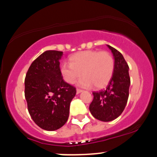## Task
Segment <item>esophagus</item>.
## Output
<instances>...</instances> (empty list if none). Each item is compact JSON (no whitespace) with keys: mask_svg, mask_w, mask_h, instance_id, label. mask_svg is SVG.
I'll use <instances>...</instances> for the list:
<instances>
[{"mask_svg":"<svg viewBox=\"0 0 157 157\" xmlns=\"http://www.w3.org/2000/svg\"><path fill=\"white\" fill-rule=\"evenodd\" d=\"M82 91H83V90H81V89H77V90H76V94H80V93H82Z\"/></svg>","mask_w":157,"mask_h":157,"instance_id":"esophagus-1","label":"esophagus"}]
</instances>
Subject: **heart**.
<instances>
[{
    "label": "heart",
    "mask_w": 157,
    "mask_h": 157,
    "mask_svg": "<svg viewBox=\"0 0 157 157\" xmlns=\"http://www.w3.org/2000/svg\"><path fill=\"white\" fill-rule=\"evenodd\" d=\"M70 61L62 63L60 67L63 78L67 83L74 84L83 75L78 82V85L82 87H105L114 70V59L107 52L88 50L77 52L70 57Z\"/></svg>",
    "instance_id": "b5f03b06"
}]
</instances>
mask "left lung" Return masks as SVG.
I'll return each instance as SVG.
<instances>
[{
    "instance_id": "1",
    "label": "left lung",
    "mask_w": 157,
    "mask_h": 157,
    "mask_svg": "<svg viewBox=\"0 0 157 157\" xmlns=\"http://www.w3.org/2000/svg\"><path fill=\"white\" fill-rule=\"evenodd\" d=\"M114 59V70L105 90L93 92L89 106L91 114L99 121L109 122L118 117L125 109L129 97L130 78L129 66L121 52L107 45Z\"/></svg>"
}]
</instances>
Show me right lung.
<instances>
[{
	"label": "right lung",
	"mask_w": 157,
	"mask_h": 157,
	"mask_svg": "<svg viewBox=\"0 0 157 157\" xmlns=\"http://www.w3.org/2000/svg\"><path fill=\"white\" fill-rule=\"evenodd\" d=\"M62 56V52H44L31 63L25 76L28 112L35 124L45 130H56L64 125L76 94L75 87L63 79L60 69Z\"/></svg>",
	"instance_id": "obj_1"
}]
</instances>
